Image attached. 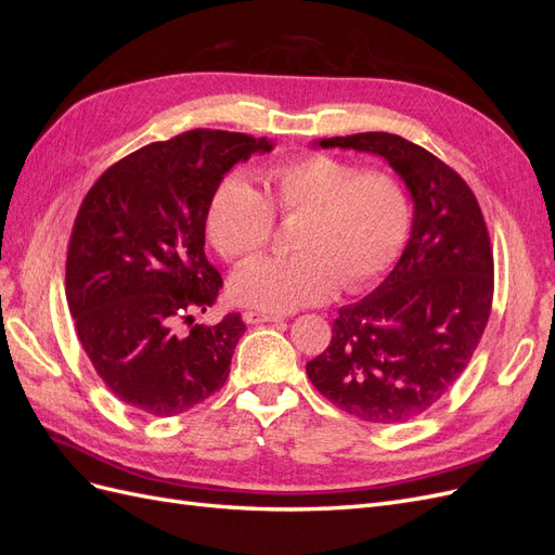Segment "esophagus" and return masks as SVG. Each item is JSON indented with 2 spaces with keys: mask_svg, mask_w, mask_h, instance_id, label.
Returning a JSON list of instances; mask_svg holds the SVG:
<instances>
[{
  "mask_svg": "<svg viewBox=\"0 0 555 555\" xmlns=\"http://www.w3.org/2000/svg\"><path fill=\"white\" fill-rule=\"evenodd\" d=\"M245 324H266V322H280L282 314H273V312H257V310H245L243 312Z\"/></svg>",
  "mask_w": 555,
  "mask_h": 555,
  "instance_id": "esophagus-1",
  "label": "esophagus"
}]
</instances>
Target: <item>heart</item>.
<instances>
[{"label":"heart","instance_id":"1","mask_svg":"<svg viewBox=\"0 0 555 555\" xmlns=\"http://www.w3.org/2000/svg\"><path fill=\"white\" fill-rule=\"evenodd\" d=\"M275 215L300 217L296 255L251 259L229 284L241 306L275 314L324 304L340 284L347 292L371 287L410 231V201L393 176L322 153L275 164L266 194L243 173L224 176L210 194L206 229L217 251L238 261L273 238Z\"/></svg>","mask_w":555,"mask_h":555}]
</instances>
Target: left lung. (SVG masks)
Instances as JSON below:
<instances>
[{
    "label": "left lung",
    "mask_w": 555,
    "mask_h": 555,
    "mask_svg": "<svg viewBox=\"0 0 555 555\" xmlns=\"http://www.w3.org/2000/svg\"><path fill=\"white\" fill-rule=\"evenodd\" d=\"M389 162L414 201L393 271L338 310L331 345L306 371L314 389L367 424H402L461 377L489 324L493 251L467 182L422 145L386 131L317 141Z\"/></svg>",
    "instance_id": "1"
}]
</instances>
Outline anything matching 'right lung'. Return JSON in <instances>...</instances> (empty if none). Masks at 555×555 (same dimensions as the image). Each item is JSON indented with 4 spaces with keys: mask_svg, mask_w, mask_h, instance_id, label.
<instances>
[{
    "mask_svg": "<svg viewBox=\"0 0 555 555\" xmlns=\"http://www.w3.org/2000/svg\"><path fill=\"white\" fill-rule=\"evenodd\" d=\"M273 143L192 129L115 162L86 194L66 251V304L96 375L127 405L173 416L220 391L245 324L212 326L222 278L206 259L215 184Z\"/></svg>",
    "mask_w": 555,
    "mask_h": 555,
    "instance_id": "obj_1",
    "label": "right lung"
}]
</instances>
